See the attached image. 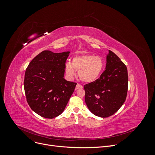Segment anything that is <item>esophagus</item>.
<instances>
[{
	"instance_id": "1",
	"label": "esophagus",
	"mask_w": 155,
	"mask_h": 155,
	"mask_svg": "<svg viewBox=\"0 0 155 155\" xmlns=\"http://www.w3.org/2000/svg\"><path fill=\"white\" fill-rule=\"evenodd\" d=\"M76 89H81V88H83V86L81 85V84L78 83L77 85H76Z\"/></svg>"
}]
</instances>
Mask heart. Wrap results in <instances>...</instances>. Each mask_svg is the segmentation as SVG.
Instances as JSON below:
<instances>
[{
  "mask_svg": "<svg viewBox=\"0 0 155 155\" xmlns=\"http://www.w3.org/2000/svg\"><path fill=\"white\" fill-rule=\"evenodd\" d=\"M104 68V61L100 56L91 54H81L72 59V63L65 64V71L69 78H73L78 70L79 77L81 81L91 83L100 76Z\"/></svg>",
  "mask_w": 155,
  "mask_h": 155,
  "instance_id": "obj_1",
  "label": "heart"
}]
</instances>
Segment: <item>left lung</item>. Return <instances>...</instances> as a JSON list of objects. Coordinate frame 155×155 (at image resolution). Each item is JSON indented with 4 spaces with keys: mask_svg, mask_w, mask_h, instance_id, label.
Listing matches in <instances>:
<instances>
[{
    "mask_svg": "<svg viewBox=\"0 0 155 155\" xmlns=\"http://www.w3.org/2000/svg\"><path fill=\"white\" fill-rule=\"evenodd\" d=\"M85 100L94 115L107 118L123 105L128 90V73L126 65L114 52L107 56L106 69L100 78L84 86Z\"/></svg>",
    "mask_w": 155,
    "mask_h": 155,
    "instance_id": "obj_1",
    "label": "left lung"
}]
</instances>
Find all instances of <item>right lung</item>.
<instances>
[{"mask_svg":"<svg viewBox=\"0 0 155 155\" xmlns=\"http://www.w3.org/2000/svg\"><path fill=\"white\" fill-rule=\"evenodd\" d=\"M69 53L43 51L26 70L24 87L27 102L32 110L43 118L51 119L61 114L77 85L64 78Z\"/></svg>","mask_w":155,"mask_h":155,"instance_id":"1","label":"right lung"}]
</instances>
